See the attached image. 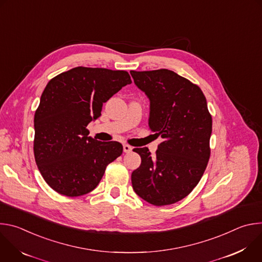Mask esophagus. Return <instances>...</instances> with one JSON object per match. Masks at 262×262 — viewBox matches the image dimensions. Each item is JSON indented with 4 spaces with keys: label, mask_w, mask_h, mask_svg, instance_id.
<instances>
[{
    "label": "esophagus",
    "mask_w": 262,
    "mask_h": 262,
    "mask_svg": "<svg viewBox=\"0 0 262 262\" xmlns=\"http://www.w3.org/2000/svg\"><path fill=\"white\" fill-rule=\"evenodd\" d=\"M133 150V147L128 144H123V151L124 152H130Z\"/></svg>",
    "instance_id": "1"
}]
</instances>
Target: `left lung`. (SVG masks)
Segmentation results:
<instances>
[{
	"label": "left lung",
	"instance_id": "obj_1",
	"mask_svg": "<svg viewBox=\"0 0 262 262\" xmlns=\"http://www.w3.org/2000/svg\"><path fill=\"white\" fill-rule=\"evenodd\" d=\"M150 101L148 125L164 141L157 155L135 148L141 165L132 173L136 194L163 206L188 196L200 181L210 156L212 120L201 89L169 69L130 71Z\"/></svg>",
	"mask_w": 262,
	"mask_h": 262
}]
</instances>
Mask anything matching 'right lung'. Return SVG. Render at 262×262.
<instances>
[{"label": "right lung", "instance_id": "right-lung-1", "mask_svg": "<svg viewBox=\"0 0 262 262\" xmlns=\"http://www.w3.org/2000/svg\"><path fill=\"white\" fill-rule=\"evenodd\" d=\"M132 83L127 71L76 67L52 79L34 116V156L53 190L68 197L93 191L106 166L122 155L118 142L88 137L102 104Z\"/></svg>", "mask_w": 262, "mask_h": 262}]
</instances>
